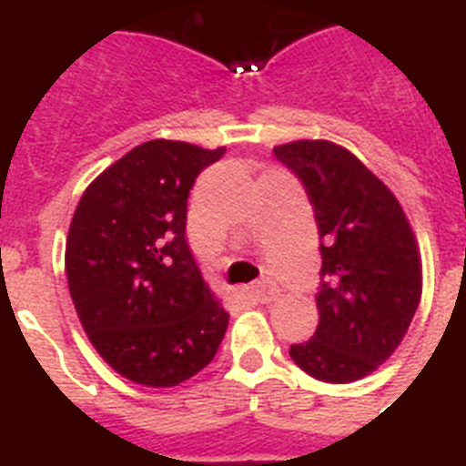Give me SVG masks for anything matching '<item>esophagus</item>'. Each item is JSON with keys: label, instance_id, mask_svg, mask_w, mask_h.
Segmentation results:
<instances>
[{"label": "esophagus", "instance_id": "34e87169", "mask_svg": "<svg viewBox=\"0 0 466 466\" xmlns=\"http://www.w3.org/2000/svg\"><path fill=\"white\" fill-rule=\"evenodd\" d=\"M250 295H253L258 302H272L279 295V286L272 279H262V281H256L250 286Z\"/></svg>", "mask_w": 466, "mask_h": 466}]
</instances>
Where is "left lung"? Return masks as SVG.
<instances>
[{"label": "left lung", "mask_w": 466, "mask_h": 466, "mask_svg": "<svg viewBox=\"0 0 466 466\" xmlns=\"http://www.w3.org/2000/svg\"><path fill=\"white\" fill-rule=\"evenodd\" d=\"M274 157L300 177L321 238L319 326L290 359L321 382H354L401 345L422 295V262L401 204L350 149L295 140Z\"/></svg>", "instance_id": "left-lung-1"}]
</instances>
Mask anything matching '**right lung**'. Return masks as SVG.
<instances>
[{"label":"right lung","mask_w":466,"mask_h":466,"mask_svg":"<svg viewBox=\"0 0 466 466\" xmlns=\"http://www.w3.org/2000/svg\"><path fill=\"white\" fill-rule=\"evenodd\" d=\"M225 147L149 140L82 194L65 274L91 345L116 373L176 387L208 366L229 314L201 279L185 238L187 197Z\"/></svg>","instance_id":"add662e5"}]
</instances>
